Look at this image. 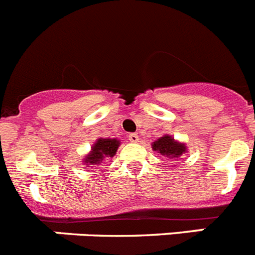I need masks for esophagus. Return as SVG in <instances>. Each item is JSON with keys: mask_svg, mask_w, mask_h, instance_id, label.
<instances>
[{"mask_svg": "<svg viewBox=\"0 0 255 255\" xmlns=\"http://www.w3.org/2000/svg\"><path fill=\"white\" fill-rule=\"evenodd\" d=\"M129 140L131 141V143H138V141H139L138 134H135V132H132V134H130V135H129Z\"/></svg>", "mask_w": 255, "mask_h": 255, "instance_id": "34e87169", "label": "esophagus"}]
</instances>
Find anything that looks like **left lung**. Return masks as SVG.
Wrapping results in <instances>:
<instances>
[{
	"label": "left lung",
	"instance_id": "8db88e82",
	"mask_svg": "<svg viewBox=\"0 0 255 255\" xmlns=\"http://www.w3.org/2000/svg\"><path fill=\"white\" fill-rule=\"evenodd\" d=\"M152 148L154 152H158L159 154L168 157L171 159L180 158L186 152L185 144L175 140L170 135H163L155 141H153Z\"/></svg>",
	"mask_w": 255,
	"mask_h": 255
}]
</instances>
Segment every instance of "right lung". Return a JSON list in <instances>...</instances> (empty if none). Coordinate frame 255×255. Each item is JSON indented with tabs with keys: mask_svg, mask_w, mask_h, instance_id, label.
<instances>
[{
	"mask_svg": "<svg viewBox=\"0 0 255 255\" xmlns=\"http://www.w3.org/2000/svg\"><path fill=\"white\" fill-rule=\"evenodd\" d=\"M119 145H120V140H117V139H97V141L92 147L91 153H88V155L84 158L85 166L93 167V166L102 163L103 159L107 157H114Z\"/></svg>",
	"mask_w": 255,
	"mask_h": 255,
	"instance_id": "obj_1",
	"label": "right lung"
}]
</instances>
